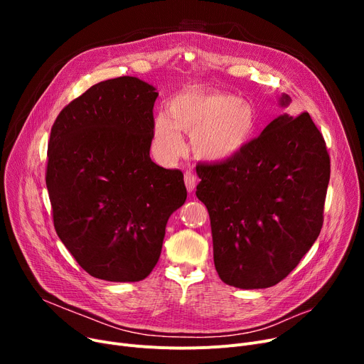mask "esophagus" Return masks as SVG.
I'll use <instances>...</instances> for the list:
<instances>
[{
  "label": "esophagus",
  "mask_w": 364,
  "mask_h": 364,
  "mask_svg": "<svg viewBox=\"0 0 364 364\" xmlns=\"http://www.w3.org/2000/svg\"><path fill=\"white\" fill-rule=\"evenodd\" d=\"M184 183H186V187H187L188 192H192V190L196 186V176L193 174L192 171H186L184 172Z\"/></svg>",
  "instance_id": "34e87169"
}]
</instances>
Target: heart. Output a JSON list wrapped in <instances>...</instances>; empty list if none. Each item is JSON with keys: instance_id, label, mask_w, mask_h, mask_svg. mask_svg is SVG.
<instances>
[{"instance_id": "obj_1", "label": "heart", "mask_w": 364, "mask_h": 364, "mask_svg": "<svg viewBox=\"0 0 364 364\" xmlns=\"http://www.w3.org/2000/svg\"><path fill=\"white\" fill-rule=\"evenodd\" d=\"M168 112L153 121L151 143L164 159L184 149L181 132L193 134V149L209 161L230 159L251 141L257 129L254 107L237 95L190 88L168 102Z\"/></svg>"}]
</instances>
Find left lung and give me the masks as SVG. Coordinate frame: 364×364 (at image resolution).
Listing matches in <instances>:
<instances>
[{
  "label": "left lung",
  "instance_id": "1",
  "mask_svg": "<svg viewBox=\"0 0 364 364\" xmlns=\"http://www.w3.org/2000/svg\"><path fill=\"white\" fill-rule=\"evenodd\" d=\"M289 103L288 95L280 99ZM220 279L240 289L277 284L320 235L331 178L326 143L309 112L272 121L237 155L196 166Z\"/></svg>",
  "mask_w": 364,
  "mask_h": 364
}]
</instances>
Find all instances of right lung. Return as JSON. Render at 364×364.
Returning a JSON list of instances; mask_svg holds the SVG:
<instances>
[{"mask_svg":"<svg viewBox=\"0 0 364 364\" xmlns=\"http://www.w3.org/2000/svg\"><path fill=\"white\" fill-rule=\"evenodd\" d=\"M155 87L119 76L88 88L53 124L46 183L57 236L107 282L146 279L171 214L186 202L180 169L150 159Z\"/></svg>","mask_w":364,"mask_h":364,"instance_id":"right-lung-1","label":"right lung"}]
</instances>
